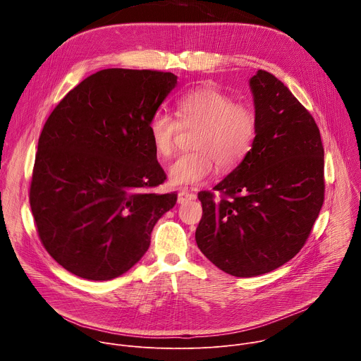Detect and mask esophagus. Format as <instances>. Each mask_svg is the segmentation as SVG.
I'll return each mask as SVG.
<instances>
[{"instance_id":"esophagus-1","label":"esophagus","mask_w":361,"mask_h":361,"mask_svg":"<svg viewBox=\"0 0 361 361\" xmlns=\"http://www.w3.org/2000/svg\"><path fill=\"white\" fill-rule=\"evenodd\" d=\"M195 194L194 192H190V191H187V190H181L180 192H178V202L180 204H183V202H185V201H190V200H195Z\"/></svg>"}]
</instances>
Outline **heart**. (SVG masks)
Here are the masks:
<instances>
[{
	"label": "heart",
	"instance_id": "b5f03b06",
	"mask_svg": "<svg viewBox=\"0 0 361 361\" xmlns=\"http://www.w3.org/2000/svg\"><path fill=\"white\" fill-rule=\"evenodd\" d=\"M177 114L185 128H198L191 147L169 169L173 187H188L207 181L216 164L223 171L237 169L254 145L259 120L248 104L216 88L202 87L185 92L177 102ZM181 125L166 110H159L148 121L154 149L170 157L176 151Z\"/></svg>",
	"mask_w": 361,
	"mask_h": 361
}]
</instances>
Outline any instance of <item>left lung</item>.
Here are the masks:
<instances>
[{
  "label": "left lung",
  "mask_w": 361,
  "mask_h": 361,
  "mask_svg": "<svg viewBox=\"0 0 361 361\" xmlns=\"http://www.w3.org/2000/svg\"><path fill=\"white\" fill-rule=\"evenodd\" d=\"M259 131L248 157L214 190L198 192L201 252L227 274L270 273L302 248L324 201L320 130L273 74L250 78Z\"/></svg>",
  "instance_id": "obj_1"
}]
</instances>
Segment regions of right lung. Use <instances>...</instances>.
<instances>
[{
  "instance_id": "obj_1",
  "label": "right lung",
  "mask_w": 361,
  "mask_h": 361,
  "mask_svg": "<svg viewBox=\"0 0 361 361\" xmlns=\"http://www.w3.org/2000/svg\"><path fill=\"white\" fill-rule=\"evenodd\" d=\"M177 85L151 70H101L74 87L38 140L30 205L38 237L67 271L107 281L127 273L177 194L166 180L148 121Z\"/></svg>"
}]
</instances>
